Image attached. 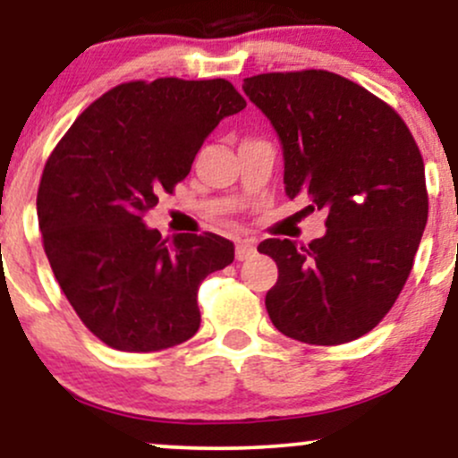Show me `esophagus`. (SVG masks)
<instances>
[{
  "mask_svg": "<svg viewBox=\"0 0 458 458\" xmlns=\"http://www.w3.org/2000/svg\"><path fill=\"white\" fill-rule=\"evenodd\" d=\"M254 251H256L254 241L245 239V241H239V243H236L234 256H236V260H247L250 256H254Z\"/></svg>",
  "mask_w": 458,
  "mask_h": 458,
  "instance_id": "1",
  "label": "esophagus"
}]
</instances>
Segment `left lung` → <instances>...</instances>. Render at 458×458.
<instances>
[{"label":"left lung","mask_w":458,"mask_h":458,"mask_svg":"<svg viewBox=\"0 0 458 458\" xmlns=\"http://www.w3.org/2000/svg\"><path fill=\"white\" fill-rule=\"evenodd\" d=\"M243 90L280 135L288 198L327 213V233L308 245H259L277 265L271 323L306 344L351 343L381 323L411 273L428 219L418 144L394 107L335 72H262Z\"/></svg>","instance_id":"8db88e82"}]
</instances>
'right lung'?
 <instances>
[{"instance_id":"add662e5","label":"right lung","mask_w":458,"mask_h":458,"mask_svg":"<svg viewBox=\"0 0 458 458\" xmlns=\"http://www.w3.org/2000/svg\"><path fill=\"white\" fill-rule=\"evenodd\" d=\"M245 105L225 79L120 83L47 159L36 196L45 254L77 317L112 349L148 353L198 331L199 284L234 260V245L213 233L163 239L144 215Z\"/></svg>"}]
</instances>
